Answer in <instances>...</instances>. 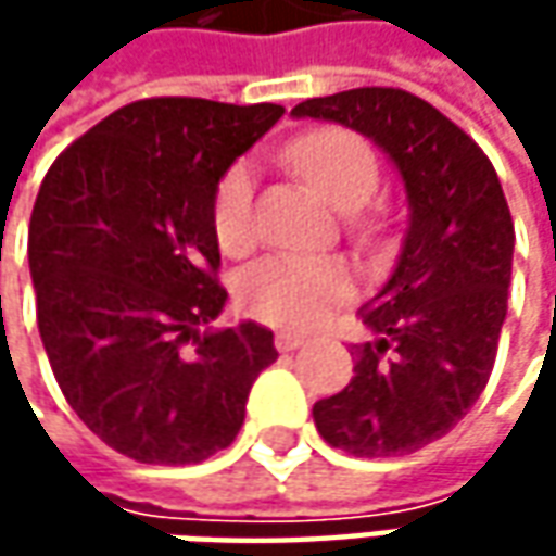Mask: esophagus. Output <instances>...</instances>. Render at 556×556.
Segmentation results:
<instances>
[{"instance_id":"obj_1","label":"esophagus","mask_w":556,"mask_h":556,"mask_svg":"<svg viewBox=\"0 0 556 556\" xmlns=\"http://www.w3.org/2000/svg\"><path fill=\"white\" fill-rule=\"evenodd\" d=\"M303 343H306V337H303V333H290V331L275 333V346H278L281 353H290V350H300Z\"/></svg>"}]
</instances>
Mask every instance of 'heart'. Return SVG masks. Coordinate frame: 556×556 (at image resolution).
<instances>
[{
	"label": "heart",
	"instance_id": "1",
	"mask_svg": "<svg viewBox=\"0 0 556 556\" xmlns=\"http://www.w3.org/2000/svg\"><path fill=\"white\" fill-rule=\"evenodd\" d=\"M293 169L333 210H358L377 185L371 144L350 129H315L288 151ZM253 163L238 161L213 191L210 219L225 253H241L253 241ZM355 293L350 268L325 256L275 253L241 275L238 300L247 315L278 328H312Z\"/></svg>",
	"mask_w": 556,
	"mask_h": 556
}]
</instances>
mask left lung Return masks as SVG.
<instances>
[{
  "label": "left lung",
  "mask_w": 556,
  "mask_h": 556,
  "mask_svg": "<svg viewBox=\"0 0 556 556\" xmlns=\"http://www.w3.org/2000/svg\"><path fill=\"white\" fill-rule=\"evenodd\" d=\"M290 114L362 132L405 185L402 253L358 312L374 340L353 346V380L318 399L312 417L355 458L412 455L473 408L495 365L514 266L498 173L464 129L402 89L309 98Z\"/></svg>",
  "instance_id": "left-lung-1"
}]
</instances>
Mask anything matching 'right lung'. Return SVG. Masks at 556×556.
Listing matches in <instances>:
<instances>
[{
    "label": "right lung",
    "mask_w": 556,
    "mask_h": 556,
    "mask_svg": "<svg viewBox=\"0 0 556 556\" xmlns=\"http://www.w3.org/2000/svg\"><path fill=\"white\" fill-rule=\"evenodd\" d=\"M281 104L144 98L52 163L27 256L54 380L79 420L139 464H198L231 445L275 337L223 312L210 206L223 173Z\"/></svg>",
    "instance_id": "add662e5"
}]
</instances>
